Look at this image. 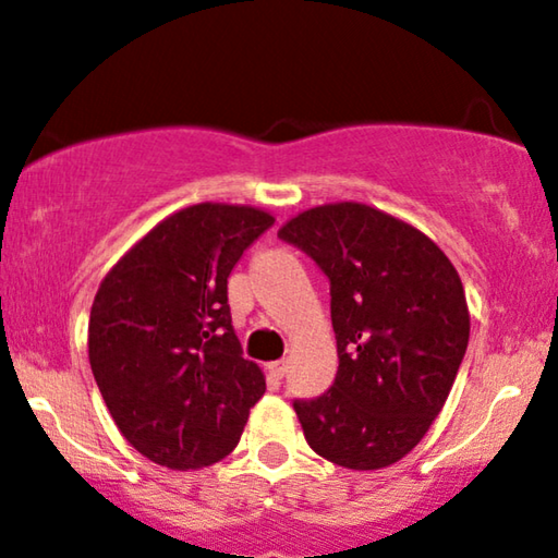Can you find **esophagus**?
I'll use <instances>...</instances> for the list:
<instances>
[{"label": "esophagus", "instance_id": "1", "mask_svg": "<svg viewBox=\"0 0 558 558\" xmlns=\"http://www.w3.org/2000/svg\"><path fill=\"white\" fill-rule=\"evenodd\" d=\"M267 373H270L272 380H280L288 373V360H278V362H270L267 365Z\"/></svg>", "mask_w": 558, "mask_h": 558}]
</instances>
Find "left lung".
I'll use <instances>...</instances> for the list:
<instances>
[{
	"mask_svg": "<svg viewBox=\"0 0 558 558\" xmlns=\"http://www.w3.org/2000/svg\"><path fill=\"white\" fill-rule=\"evenodd\" d=\"M331 283L339 369L314 400H295L318 457L383 470L426 436L470 341L462 278L439 244L375 206L339 202L278 229Z\"/></svg>",
	"mask_w": 558,
	"mask_h": 558,
	"instance_id": "8db88e82",
	"label": "left lung"
}]
</instances>
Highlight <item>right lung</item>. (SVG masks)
Instances as JSON below:
<instances>
[{
  "instance_id": "1",
  "label": "right lung",
  "mask_w": 558,
  "mask_h": 558,
  "mask_svg": "<svg viewBox=\"0 0 558 558\" xmlns=\"http://www.w3.org/2000/svg\"><path fill=\"white\" fill-rule=\"evenodd\" d=\"M275 217L193 204L155 225L101 280L88 362L122 436L168 470H202L240 444L265 375L244 360L227 278Z\"/></svg>"
}]
</instances>
